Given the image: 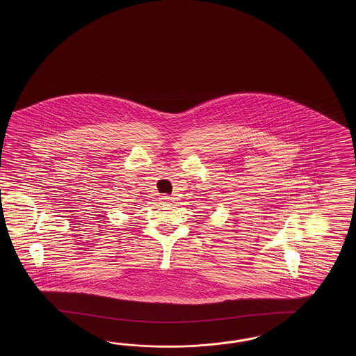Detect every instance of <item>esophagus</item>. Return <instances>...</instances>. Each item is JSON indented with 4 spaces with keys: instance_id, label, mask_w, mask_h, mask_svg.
Returning <instances> with one entry per match:
<instances>
[{
    "instance_id": "esophagus-1",
    "label": "esophagus",
    "mask_w": 356,
    "mask_h": 356,
    "mask_svg": "<svg viewBox=\"0 0 356 356\" xmlns=\"http://www.w3.org/2000/svg\"><path fill=\"white\" fill-rule=\"evenodd\" d=\"M171 201H172V197H170V195H162L161 197V202H163V204H168Z\"/></svg>"
}]
</instances>
